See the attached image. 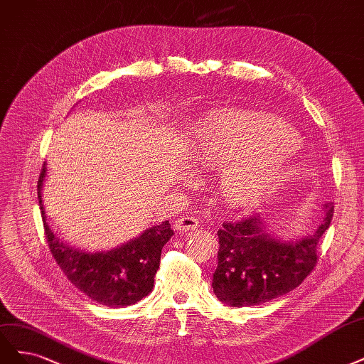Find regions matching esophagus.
<instances>
[{
	"label": "esophagus",
	"instance_id": "34e87169",
	"mask_svg": "<svg viewBox=\"0 0 364 364\" xmlns=\"http://www.w3.org/2000/svg\"><path fill=\"white\" fill-rule=\"evenodd\" d=\"M173 228L176 232H190L196 230L198 228V220L194 217H179L178 220H174Z\"/></svg>",
	"mask_w": 364,
	"mask_h": 364
}]
</instances>
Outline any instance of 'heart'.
<instances>
[{
	"instance_id": "b5f03b06",
	"label": "heart",
	"mask_w": 364,
	"mask_h": 364,
	"mask_svg": "<svg viewBox=\"0 0 364 364\" xmlns=\"http://www.w3.org/2000/svg\"><path fill=\"white\" fill-rule=\"evenodd\" d=\"M299 136L275 116L220 108L200 117L193 154L200 166L220 170V194L233 208H250L275 193L291 171Z\"/></svg>"
}]
</instances>
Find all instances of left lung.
I'll return each mask as SVG.
<instances>
[{
	"mask_svg": "<svg viewBox=\"0 0 364 364\" xmlns=\"http://www.w3.org/2000/svg\"><path fill=\"white\" fill-rule=\"evenodd\" d=\"M333 214L334 205H323L318 228L291 240L274 235L262 215L224 223L218 230V267L212 279L217 298L232 307H250L295 289L315 268L316 247Z\"/></svg>",
	"mask_w": 364,
	"mask_h": 364,
	"instance_id": "8db88e82",
	"label": "left lung"
}]
</instances>
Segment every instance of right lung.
Returning <instances> with one entry per match:
<instances>
[{
  "label": "right lung",
  "instance_id": "obj_1",
  "mask_svg": "<svg viewBox=\"0 0 364 364\" xmlns=\"http://www.w3.org/2000/svg\"><path fill=\"white\" fill-rule=\"evenodd\" d=\"M45 178L46 162L37 183V194L49 248L69 282L93 301L111 309L135 304L152 292L162 247L173 236L170 223L162 221L152 225L111 250L89 252L77 248L60 241L49 228L42 200Z\"/></svg>",
  "mask_w": 364,
  "mask_h": 364
}]
</instances>
